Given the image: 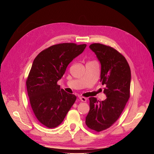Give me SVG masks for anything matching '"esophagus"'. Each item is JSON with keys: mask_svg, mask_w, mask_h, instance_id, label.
I'll list each match as a JSON object with an SVG mask.
<instances>
[{"mask_svg": "<svg viewBox=\"0 0 154 154\" xmlns=\"http://www.w3.org/2000/svg\"><path fill=\"white\" fill-rule=\"evenodd\" d=\"M79 98L80 99L81 101H82V102H86L87 101V98L83 97V96H79Z\"/></svg>", "mask_w": 154, "mask_h": 154, "instance_id": "obj_1", "label": "esophagus"}]
</instances>
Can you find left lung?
<instances>
[{
  "mask_svg": "<svg viewBox=\"0 0 154 154\" xmlns=\"http://www.w3.org/2000/svg\"><path fill=\"white\" fill-rule=\"evenodd\" d=\"M90 48L101 64L100 82L105 85V100L94 97L90 100V111L85 124L90 129L100 132L110 128L119 119L130 98L131 71L125 57L110 46L92 43Z\"/></svg>",
  "mask_w": 154,
  "mask_h": 154,
  "instance_id": "obj_1",
  "label": "left lung"
}]
</instances>
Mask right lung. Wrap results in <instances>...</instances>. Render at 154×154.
<instances>
[{
  "label": "right lung",
  "mask_w": 154,
  "mask_h": 154,
  "mask_svg": "<svg viewBox=\"0 0 154 154\" xmlns=\"http://www.w3.org/2000/svg\"><path fill=\"white\" fill-rule=\"evenodd\" d=\"M86 44L64 43L44 49L34 60L26 79L31 108L38 121L49 128L58 126L77 97L60 89L58 81Z\"/></svg>",
  "instance_id": "add662e5"
}]
</instances>
